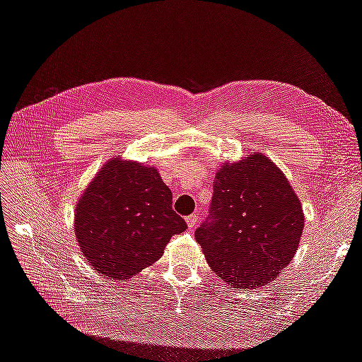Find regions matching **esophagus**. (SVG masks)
I'll return each mask as SVG.
<instances>
[{
	"mask_svg": "<svg viewBox=\"0 0 362 362\" xmlns=\"http://www.w3.org/2000/svg\"><path fill=\"white\" fill-rule=\"evenodd\" d=\"M185 222H187V226H189L190 229H193V228L196 226V222H198V216H196V214H190V216L185 217Z\"/></svg>",
	"mask_w": 362,
	"mask_h": 362,
	"instance_id": "obj_1",
	"label": "esophagus"
}]
</instances>
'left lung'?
<instances>
[{
	"instance_id": "8db88e82",
	"label": "left lung",
	"mask_w": 362,
	"mask_h": 362,
	"mask_svg": "<svg viewBox=\"0 0 362 362\" xmlns=\"http://www.w3.org/2000/svg\"><path fill=\"white\" fill-rule=\"evenodd\" d=\"M211 214L194 237L216 275L233 288L267 286L286 269L305 225L299 196L267 156L222 163Z\"/></svg>"
}]
</instances>
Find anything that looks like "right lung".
I'll return each instance as SVG.
<instances>
[{
  "mask_svg": "<svg viewBox=\"0 0 362 362\" xmlns=\"http://www.w3.org/2000/svg\"><path fill=\"white\" fill-rule=\"evenodd\" d=\"M184 229L158 170L120 157L105 161L75 206L80 250L98 273L113 279H129L154 264Z\"/></svg>",
  "mask_w": 362,
  "mask_h": 362,
  "instance_id": "obj_1",
  "label": "right lung"
}]
</instances>
